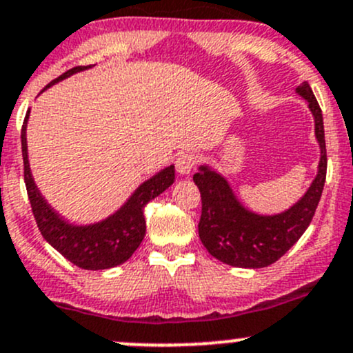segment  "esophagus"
Segmentation results:
<instances>
[{
    "label": "esophagus",
    "instance_id": "34e87169",
    "mask_svg": "<svg viewBox=\"0 0 353 353\" xmlns=\"http://www.w3.org/2000/svg\"><path fill=\"white\" fill-rule=\"evenodd\" d=\"M194 164H196V157L194 154H191V152H183V154L176 159L177 172H179L181 176H188V174H191Z\"/></svg>",
    "mask_w": 353,
    "mask_h": 353
}]
</instances>
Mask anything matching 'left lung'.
Listing matches in <instances>:
<instances>
[{"mask_svg":"<svg viewBox=\"0 0 353 353\" xmlns=\"http://www.w3.org/2000/svg\"><path fill=\"white\" fill-rule=\"evenodd\" d=\"M296 91L310 103L321 159L318 176L294 206L276 216H261L245 210L233 196L228 183L214 170L203 165L199 172L192 176L201 192L199 239L206 250L223 264L245 269H261L274 264L301 239L313 220L323 192L328 162L323 114L310 84L304 83Z\"/></svg>","mask_w":353,"mask_h":353,"instance_id":"8db88e82","label":"left lung"}]
</instances>
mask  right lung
I'll list each match as a JSON object with an SVG mask.
<instances>
[{
    "label": "right lung",
    "instance_id": "add662e5",
    "mask_svg": "<svg viewBox=\"0 0 353 353\" xmlns=\"http://www.w3.org/2000/svg\"><path fill=\"white\" fill-rule=\"evenodd\" d=\"M91 68V65H77L69 69L57 79H65L70 74L79 72ZM47 84L46 88H49ZM27 120L25 117L23 127H21V154H23V176L25 186H27L30 206L35 216L37 226L43 239L49 242L59 254L64 255L74 265L86 270H101L117 267L127 262L139 248L145 236V216L143 208L150 199L157 198L174 183V165L167 167L155 174L152 179L145 181L128 199L127 205L113 216L106 218L105 221L89 226H72L65 223L52 208L47 205L46 199L40 196L39 189L32 179L27 157Z\"/></svg>",
    "mask_w": 353,
    "mask_h": 353
}]
</instances>
